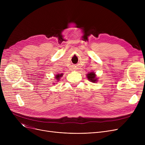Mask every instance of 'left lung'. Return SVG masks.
<instances>
[{"mask_svg": "<svg viewBox=\"0 0 145 145\" xmlns=\"http://www.w3.org/2000/svg\"><path fill=\"white\" fill-rule=\"evenodd\" d=\"M86 77L89 81L92 83H96L98 81V78H97L96 74L94 72H89L86 74Z\"/></svg>", "mask_w": 145, "mask_h": 145, "instance_id": "1", "label": "left lung"}]
</instances>
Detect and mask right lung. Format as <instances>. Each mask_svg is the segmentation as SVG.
Wrapping results in <instances>:
<instances>
[{"label":"right lung","instance_id":"1","mask_svg":"<svg viewBox=\"0 0 145 145\" xmlns=\"http://www.w3.org/2000/svg\"><path fill=\"white\" fill-rule=\"evenodd\" d=\"M63 73H61V74H56V75H55V78L56 80H57L56 83H57L59 80H60V79L61 77H62V76H63ZM53 84H55V83H53Z\"/></svg>","mask_w":145,"mask_h":145}]
</instances>
